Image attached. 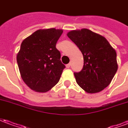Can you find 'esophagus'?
I'll list each match as a JSON object with an SVG mask.
<instances>
[{
	"mask_svg": "<svg viewBox=\"0 0 128 128\" xmlns=\"http://www.w3.org/2000/svg\"><path fill=\"white\" fill-rule=\"evenodd\" d=\"M70 64H68L66 65V68H70Z\"/></svg>",
	"mask_w": 128,
	"mask_h": 128,
	"instance_id": "1",
	"label": "esophagus"
}]
</instances>
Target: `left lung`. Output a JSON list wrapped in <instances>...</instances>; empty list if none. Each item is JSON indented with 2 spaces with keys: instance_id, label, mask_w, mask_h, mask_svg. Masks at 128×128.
<instances>
[{
  "instance_id": "obj_1",
  "label": "left lung",
  "mask_w": 128,
  "mask_h": 128,
  "mask_svg": "<svg viewBox=\"0 0 128 128\" xmlns=\"http://www.w3.org/2000/svg\"><path fill=\"white\" fill-rule=\"evenodd\" d=\"M67 36L78 46L84 57L82 70L74 72L78 84L87 93L103 90L118 69L115 49L105 37L89 29L72 30Z\"/></svg>"
}]
</instances>
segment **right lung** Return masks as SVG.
Masks as SVG:
<instances>
[{
  "mask_svg": "<svg viewBox=\"0 0 128 128\" xmlns=\"http://www.w3.org/2000/svg\"><path fill=\"white\" fill-rule=\"evenodd\" d=\"M62 29H39L24 40L16 60L20 76L30 88L46 92L56 86L65 66L56 43Z\"/></svg>",
  "mask_w": 128,
  "mask_h": 128,
  "instance_id": "add662e5",
  "label": "right lung"
}]
</instances>
